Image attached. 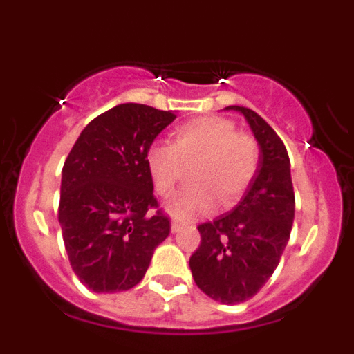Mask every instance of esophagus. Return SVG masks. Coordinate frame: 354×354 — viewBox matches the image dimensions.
<instances>
[{
	"mask_svg": "<svg viewBox=\"0 0 354 354\" xmlns=\"http://www.w3.org/2000/svg\"><path fill=\"white\" fill-rule=\"evenodd\" d=\"M184 227V225L183 223H180V221H177V220H174V221H171V232H179V230H180V228H183Z\"/></svg>",
	"mask_w": 354,
	"mask_h": 354,
	"instance_id": "esophagus-1",
	"label": "esophagus"
}]
</instances>
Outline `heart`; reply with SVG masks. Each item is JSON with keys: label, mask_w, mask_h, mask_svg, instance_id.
Instances as JSON below:
<instances>
[{"label": "heart", "mask_w": 354, "mask_h": 354, "mask_svg": "<svg viewBox=\"0 0 354 354\" xmlns=\"http://www.w3.org/2000/svg\"><path fill=\"white\" fill-rule=\"evenodd\" d=\"M195 161V184L180 189L165 205L177 220L211 214L218 198L223 207L236 204L257 174L259 145L253 136L236 131L228 118H193L174 131L171 145L154 143L147 150L145 165L156 193L171 195L183 179L184 165Z\"/></svg>", "instance_id": "heart-1"}]
</instances>
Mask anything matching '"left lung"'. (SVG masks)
I'll use <instances>...</instances> for the list:
<instances>
[{
	"label": "left lung",
	"mask_w": 354,
	"mask_h": 354,
	"mask_svg": "<svg viewBox=\"0 0 354 354\" xmlns=\"http://www.w3.org/2000/svg\"><path fill=\"white\" fill-rule=\"evenodd\" d=\"M245 115L261 154L245 196L230 212L198 225L202 241L189 257L195 283L214 301L234 305L253 298L277 270L294 221V189L287 149L253 109Z\"/></svg>",
	"instance_id": "1"
}]
</instances>
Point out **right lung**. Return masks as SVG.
<instances>
[{
  "instance_id": "obj_1",
  "label": "right lung",
  "mask_w": 354,
  "mask_h": 354,
  "mask_svg": "<svg viewBox=\"0 0 354 354\" xmlns=\"http://www.w3.org/2000/svg\"><path fill=\"white\" fill-rule=\"evenodd\" d=\"M174 120L171 111L118 104L81 131L65 159L58 221L72 270L93 292L133 289L170 234L145 154Z\"/></svg>"
}]
</instances>
